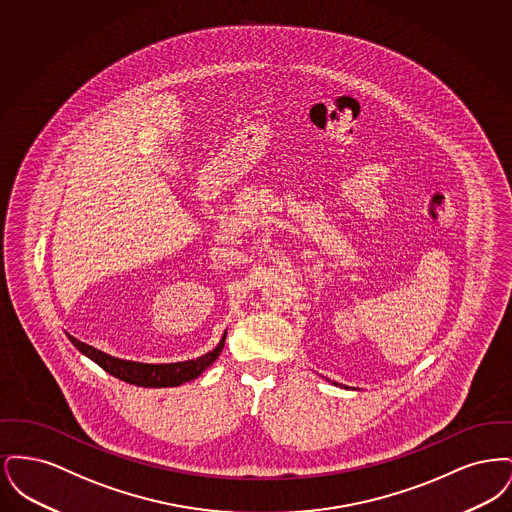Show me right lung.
Listing matches in <instances>:
<instances>
[{"label":"right lung","mask_w":512,"mask_h":512,"mask_svg":"<svg viewBox=\"0 0 512 512\" xmlns=\"http://www.w3.org/2000/svg\"><path fill=\"white\" fill-rule=\"evenodd\" d=\"M69 340L73 341L74 347L80 353H84L88 359L98 363L105 372H109L111 376L119 378L126 384H134L142 388H171V386H180L184 382L194 380L207 366L213 365L224 347L226 334L222 336L219 345L213 351L205 353L203 357H197L194 361H184V363H171V365H146V363L122 361L103 351H98L96 347L84 341L76 340L73 336H69Z\"/></svg>","instance_id":"1"}]
</instances>
